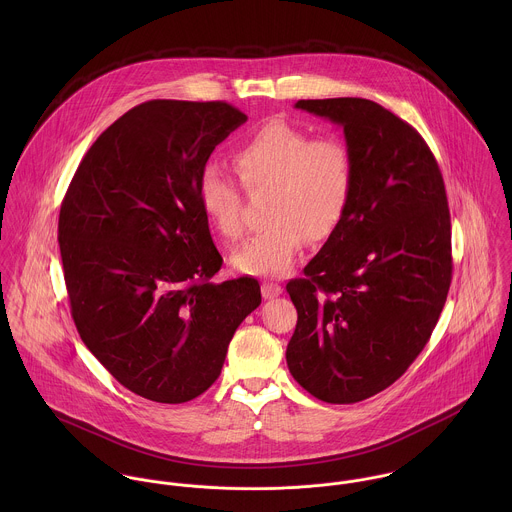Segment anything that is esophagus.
Here are the masks:
<instances>
[{"instance_id": "obj_1", "label": "esophagus", "mask_w": 512, "mask_h": 512, "mask_svg": "<svg viewBox=\"0 0 512 512\" xmlns=\"http://www.w3.org/2000/svg\"><path fill=\"white\" fill-rule=\"evenodd\" d=\"M282 292H284V288L280 284H276V282H264L262 284L264 299H274V297H278Z\"/></svg>"}]
</instances>
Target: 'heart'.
Segmentation results:
<instances>
[{"mask_svg": "<svg viewBox=\"0 0 512 512\" xmlns=\"http://www.w3.org/2000/svg\"><path fill=\"white\" fill-rule=\"evenodd\" d=\"M232 165L248 191L270 189V224L246 238L232 256L244 274H286L307 238L327 240L349 211L355 155L341 138H313L286 120H272L234 147ZM197 199L220 236L236 240L242 234V191L222 169L207 165L201 171Z\"/></svg>", "mask_w": 512, "mask_h": 512, "instance_id": "obj_1", "label": "heart"}]
</instances>
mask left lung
<instances>
[{"instance_id":"obj_1","label":"left lung","mask_w":512,"mask_h":512,"mask_svg":"<svg viewBox=\"0 0 512 512\" xmlns=\"http://www.w3.org/2000/svg\"><path fill=\"white\" fill-rule=\"evenodd\" d=\"M343 126L355 155L349 211L288 282L297 325L286 361L315 398L353 404L424 351L451 284V220L438 161L416 128L365 98L297 100Z\"/></svg>"}]
</instances>
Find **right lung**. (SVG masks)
Returning <instances> with one entry per match:
<instances>
[{
  "label": "right lung",
  "mask_w": 512,
  "mask_h": 512,
  "mask_svg": "<svg viewBox=\"0 0 512 512\" xmlns=\"http://www.w3.org/2000/svg\"><path fill=\"white\" fill-rule=\"evenodd\" d=\"M246 120L220 100L134 106L86 151L63 199L59 246L76 331L147 400L203 394L262 301L254 278L213 282L222 256L197 199L213 149Z\"/></svg>",
  "instance_id": "right-lung-1"
}]
</instances>
